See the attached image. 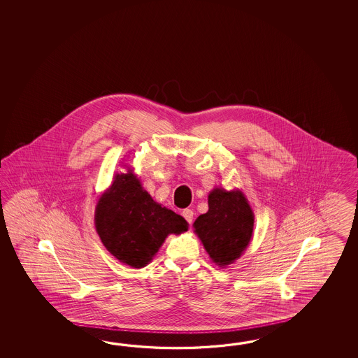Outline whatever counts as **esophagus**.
Returning <instances> with one entry per match:
<instances>
[{
  "instance_id": "esophagus-1",
  "label": "esophagus",
  "mask_w": 358,
  "mask_h": 358,
  "mask_svg": "<svg viewBox=\"0 0 358 358\" xmlns=\"http://www.w3.org/2000/svg\"><path fill=\"white\" fill-rule=\"evenodd\" d=\"M182 213V216H184V219L188 221L189 224L193 222V216H194V213H193V211H192L190 208H185V210H184Z\"/></svg>"
}]
</instances>
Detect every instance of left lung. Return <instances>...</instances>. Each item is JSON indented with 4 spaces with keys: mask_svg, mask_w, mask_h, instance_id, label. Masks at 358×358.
<instances>
[{
    "mask_svg": "<svg viewBox=\"0 0 358 358\" xmlns=\"http://www.w3.org/2000/svg\"><path fill=\"white\" fill-rule=\"evenodd\" d=\"M253 225L255 213L242 190L213 188L208 211L198 216L193 229L213 264L227 267L248 247Z\"/></svg>",
    "mask_w": 358,
    "mask_h": 358,
    "instance_id": "8db88e82",
    "label": "left lung"
}]
</instances>
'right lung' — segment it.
Instances as JSON below:
<instances>
[{"label":"right lung","instance_id":"add662e5","mask_svg":"<svg viewBox=\"0 0 358 358\" xmlns=\"http://www.w3.org/2000/svg\"><path fill=\"white\" fill-rule=\"evenodd\" d=\"M115 174L96 205L94 227L115 259L134 268L147 266L169 234H182L188 222L153 201L134 170Z\"/></svg>","mask_w":358,"mask_h":358}]
</instances>
